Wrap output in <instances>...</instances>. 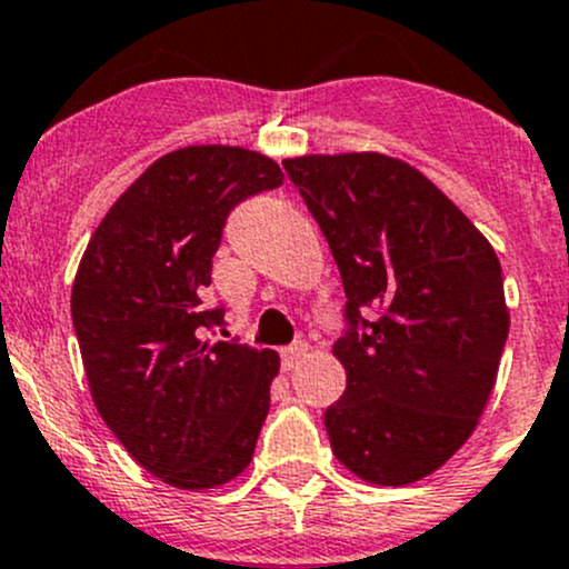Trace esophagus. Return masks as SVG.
<instances>
[{"label":"esophagus","mask_w":569,"mask_h":569,"mask_svg":"<svg viewBox=\"0 0 569 569\" xmlns=\"http://www.w3.org/2000/svg\"><path fill=\"white\" fill-rule=\"evenodd\" d=\"M305 355H308V343H305V340H297V343L286 346V349L280 351V365H283V370H295L297 365L305 360Z\"/></svg>","instance_id":"esophagus-1"}]
</instances>
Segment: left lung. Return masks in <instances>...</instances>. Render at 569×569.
I'll list each match as a JSON object with an SVG mask.
<instances>
[{
  "label": "left lung",
  "mask_w": 569,
  "mask_h": 569,
  "mask_svg": "<svg viewBox=\"0 0 569 569\" xmlns=\"http://www.w3.org/2000/svg\"><path fill=\"white\" fill-rule=\"evenodd\" d=\"M283 169L346 291L332 349L346 392L325 411L332 452L376 486L422 480L469 439L496 385L510 332L499 259L403 160L305 154Z\"/></svg>",
  "instance_id": "1"
}]
</instances>
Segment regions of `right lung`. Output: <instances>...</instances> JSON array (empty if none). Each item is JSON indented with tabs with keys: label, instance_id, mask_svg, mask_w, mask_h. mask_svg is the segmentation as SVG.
Here are the masks:
<instances>
[{
	"label": "right lung",
	"instance_id": "obj_1",
	"mask_svg": "<svg viewBox=\"0 0 569 569\" xmlns=\"http://www.w3.org/2000/svg\"><path fill=\"white\" fill-rule=\"evenodd\" d=\"M280 184L278 163L250 149H177L119 196L79 264L70 310L94 406L174 488L234 480L267 420L278 355L204 340L226 313L204 297L231 209Z\"/></svg>",
	"mask_w": 569,
	"mask_h": 569
}]
</instances>
